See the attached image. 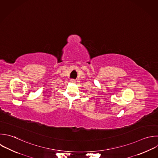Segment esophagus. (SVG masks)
<instances>
[{
  "mask_svg": "<svg viewBox=\"0 0 158 158\" xmlns=\"http://www.w3.org/2000/svg\"><path fill=\"white\" fill-rule=\"evenodd\" d=\"M71 81L73 82V83H75V82H76V80H74V79H71Z\"/></svg>",
  "mask_w": 158,
  "mask_h": 158,
  "instance_id": "esophagus-1",
  "label": "esophagus"
}]
</instances>
